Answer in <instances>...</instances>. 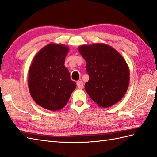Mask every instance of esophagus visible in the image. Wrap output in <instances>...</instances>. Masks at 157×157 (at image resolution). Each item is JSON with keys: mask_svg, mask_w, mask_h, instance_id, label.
Returning <instances> with one entry per match:
<instances>
[{"mask_svg": "<svg viewBox=\"0 0 157 157\" xmlns=\"http://www.w3.org/2000/svg\"><path fill=\"white\" fill-rule=\"evenodd\" d=\"M77 86H78V88L79 89L84 88V83H83L82 81H78V82H77Z\"/></svg>", "mask_w": 157, "mask_h": 157, "instance_id": "esophagus-1", "label": "esophagus"}]
</instances>
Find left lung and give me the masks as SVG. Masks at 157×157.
Here are the masks:
<instances>
[{
	"instance_id": "8db88e82",
	"label": "left lung",
	"mask_w": 157,
	"mask_h": 157,
	"mask_svg": "<svg viewBox=\"0 0 157 157\" xmlns=\"http://www.w3.org/2000/svg\"><path fill=\"white\" fill-rule=\"evenodd\" d=\"M79 51L86 61L89 80L85 88L90 97L102 107L119 102L129 82L128 66L123 56L105 44L83 45Z\"/></svg>"
}]
</instances>
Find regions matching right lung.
Returning a JSON list of instances; mask_svg holds the SVG:
<instances>
[{"label":"right lung","mask_w":157,"mask_h":157,"mask_svg":"<svg viewBox=\"0 0 157 157\" xmlns=\"http://www.w3.org/2000/svg\"><path fill=\"white\" fill-rule=\"evenodd\" d=\"M68 47L50 44L33 60L29 70L28 87L34 101L51 111H58L67 103L76 87L65 67Z\"/></svg>","instance_id":"add662e5"}]
</instances>
